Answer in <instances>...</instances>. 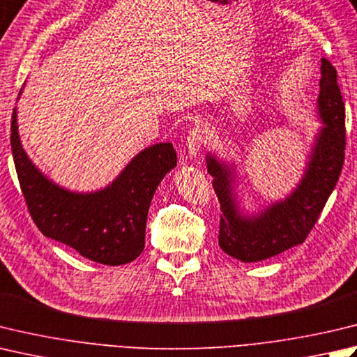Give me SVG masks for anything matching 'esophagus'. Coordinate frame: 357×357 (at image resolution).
<instances>
[{
    "label": "esophagus",
    "instance_id": "obj_1",
    "mask_svg": "<svg viewBox=\"0 0 357 357\" xmlns=\"http://www.w3.org/2000/svg\"><path fill=\"white\" fill-rule=\"evenodd\" d=\"M208 135L204 125L197 123L195 127L190 130L187 136V153L190 158H197L199 155V151L202 149V145L207 142Z\"/></svg>",
    "mask_w": 357,
    "mask_h": 357
}]
</instances>
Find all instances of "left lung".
<instances>
[{"instance_id": "8db88e82", "label": "left lung", "mask_w": 357, "mask_h": 357, "mask_svg": "<svg viewBox=\"0 0 357 357\" xmlns=\"http://www.w3.org/2000/svg\"><path fill=\"white\" fill-rule=\"evenodd\" d=\"M320 73L317 108L324 127L302 181L286 199L258 215H244L234 197V169L207 155V172L213 176V190L221 204L220 248L244 263L266 260L302 244L337 184L345 159V105L336 68L322 59Z\"/></svg>"}]
</instances>
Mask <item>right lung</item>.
Segmentation results:
<instances>
[{
    "label": "right lung",
    "instance_id": "1",
    "mask_svg": "<svg viewBox=\"0 0 357 357\" xmlns=\"http://www.w3.org/2000/svg\"><path fill=\"white\" fill-rule=\"evenodd\" d=\"M10 145L27 211L41 234L108 266L141 255L153 195L176 167V150L170 142L142 150L113 183L93 193L61 188L31 162L18 136L17 108L12 113Z\"/></svg>",
    "mask_w": 357,
    "mask_h": 357
}]
</instances>
